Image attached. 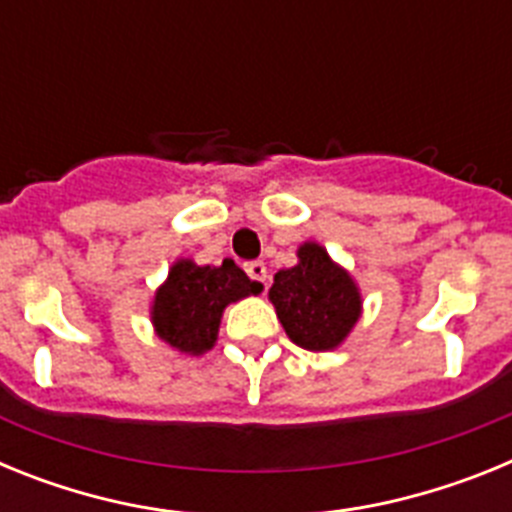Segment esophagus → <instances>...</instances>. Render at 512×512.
I'll use <instances>...</instances> for the list:
<instances>
[{"label":"esophagus","mask_w":512,"mask_h":512,"mask_svg":"<svg viewBox=\"0 0 512 512\" xmlns=\"http://www.w3.org/2000/svg\"><path fill=\"white\" fill-rule=\"evenodd\" d=\"M246 274L253 279V282H264L266 284V279H269V271H266L264 261H248Z\"/></svg>","instance_id":"34e87169"}]
</instances>
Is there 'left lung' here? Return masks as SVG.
<instances>
[{"label": "left lung", "instance_id": "8db88e82", "mask_svg": "<svg viewBox=\"0 0 512 512\" xmlns=\"http://www.w3.org/2000/svg\"><path fill=\"white\" fill-rule=\"evenodd\" d=\"M289 341L307 351H333L361 318V289L320 243L297 248V264L279 269L269 289Z\"/></svg>", "mask_w": 512, "mask_h": 512}]
</instances>
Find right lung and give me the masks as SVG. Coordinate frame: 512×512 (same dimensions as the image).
I'll list each match as a JSON object with an SVG mask.
<instances>
[{
  "instance_id": "add662e5",
  "label": "right lung",
  "mask_w": 512,
  "mask_h": 512,
  "mask_svg": "<svg viewBox=\"0 0 512 512\" xmlns=\"http://www.w3.org/2000/svg\"><path fill=\"white\" fill-rule=\"evenodd\" d=\"M261 289L264 284L251 282L233 259H225L220 266L176 259L166 282L153 295V330L179 354L202 356L215 346L225 307L243 297L261 295Z\"/></svg>"
}]
</instances>
